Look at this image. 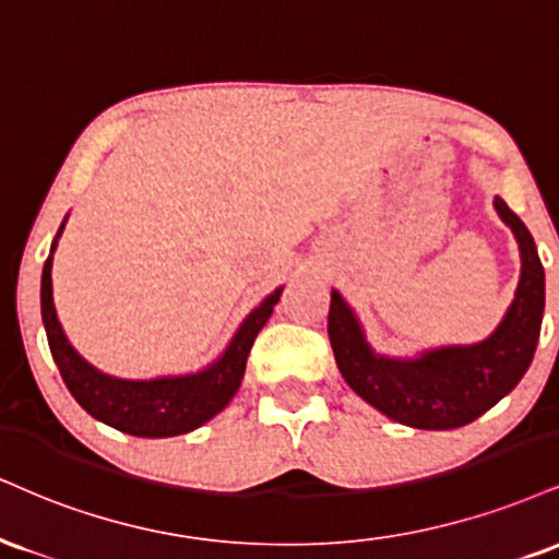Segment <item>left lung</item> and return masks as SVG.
Instances as JSON below:
<instances>
[{
  "label": "left lung",
  "mask_w": 559,
  "mask_h": 559,
  "mask_svg": "<svg viewBox=\"0 0 559 559\" xmlns=\"http://www.w3.org/2000/svg\"><path fill=\"white\" fill-rule=\"evenodd\" d=\"M497 213L521 245V284L506 320L476 346L440 348L416 361L382 359L369 352L352 309L331 294L328 335L341 374L367 403L401 425L455 429L479 419L508 395L534 359L544 314V267L534 237L502 198Z\"/></svg>",
  "instance_id": "obj_1"
}]
</instances>
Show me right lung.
I'll return each mask as SVG.
<instances>
[{
    "mask_svg": "<svg viewBox=\"0 0 559 559\" xmlns=\"http://www.w3.org/2000/svg\"><path fill=\"white\" fill-rule=\"evenodd\" d=\"M62 234V228H59ZM53 250V247H51ZM281 292L267 297L254 312L241 322V328L228 344L226 354L207 367L205 372L190 378H169L151 382L114 380L80 359L70 341L64 338L51 299V254L44 262L41 275V318L53 361L64 385L87 414L119 432L134 437H174L185 435L213 419L234 399L245 378V365L250 348L271 318Z\"/></svg>",
    "mask_w": 559,
    "mask_h": 559,
    "instance_id": "right-lung-1",
    "label": "right lung"
}]
</instances>
